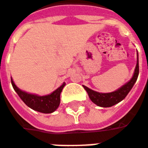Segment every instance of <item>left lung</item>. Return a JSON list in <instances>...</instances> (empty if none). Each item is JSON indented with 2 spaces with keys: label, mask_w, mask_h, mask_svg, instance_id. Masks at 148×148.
Returning <instances> with one entry per match:
<instances>
[{
  "label": "left lung",
  "mask_w": 148,
  "mask_h": 148,
  "mask_svg": "<svg viewBox=\"0 0 148 148\" xmlns=\"http://www.w3.org/2000/svg\"><path fill=\"white\" fill-rule=\"evenodd\" d=\"M139 75V62H138V54H137V62H136V69L135 72L133 74V78L131 79L130 81L123 86L117 90L112 92V93H108V94H101L98 93L96 91L93 90L91 89L86 87V86H83L84 89L86 90L89 97L90 98L94 104L98 105L100 107L108 108L112 107L115 104H118L119 102L123 101L125 98L126 95L129 94V92L133 88L134 83H136L137 77Z\"/></svg>",
  "instance_id": "left-lung-1"
}]
</instances>
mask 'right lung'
Returning a JSON list of instances; mask_svg holds the SVG:
<instances>
[{
	"instance_id": "obj_1",
	"label": "right lung",
	"mask_w": 148,
	"mask_h": 148,
	"mask_svg": "<svg viewBox=\"0 0 148 148\" xmlns=\"http://www.w3.org/2000/svg\"><path fill=\"white\" fill-rule=\"evenodd\" d=\"M11 81H12V85L14 90L16 91L18 95L28 107L39 112L46 113V114L52 113L58 108L60 104V94H61L62 89L65 85V83H63L62 86L49 95L37 96V95L28 94L24 91L21 90L15 86L12 78H11Z\"/></svg>"
}]
</instances>
